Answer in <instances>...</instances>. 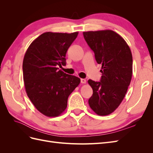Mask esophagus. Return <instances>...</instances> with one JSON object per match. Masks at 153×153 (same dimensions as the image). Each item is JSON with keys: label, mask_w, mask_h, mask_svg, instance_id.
Instances as JSON below:
<instances>
[{"label": "esophagus", "mask_w": 153, "mask_h": 153, "mask_svg": "<svg viewBox=\"0 0 153 153\" xmlns=\"http://www.w3.org/2000/svg\"><path fill=\"white\" fill-rule=\"evenodd\" d=\"M80 81H81L82 84H86V80L84 79V78H81Z\"/></svg>", "instance_id": "obj_1"}]
</instances>
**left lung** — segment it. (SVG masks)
I'll return each instance as SVG.
<instances>
[{
    "instance_id": "1",
    "label": "left lung",
    "mask_w": 153,
    "mask_h": 153,
    "mask_svg": "<svg viewBox=\"0 0 153 153\" xmlns=\"http://www.w3.org/2000/svg\"><path fill=\"white\" fill-rule=\"evenodd\" d=\"M84 39L101 64L100 82L88 80L93 90L91 108L98 115H107L117 108L126 94L133 73L131 50L125 40L112 30L84 32Z\"/></svg>"
}]
</instances>
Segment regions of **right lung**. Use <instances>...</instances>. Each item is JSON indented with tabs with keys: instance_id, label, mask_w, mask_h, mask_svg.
<instances>
[{
	"instance_id": "1",
	"label": "right lung",
	"mask_w": 153,
	"mask_h": 153,
	"mask_svg": "<svg viewBox=\"0 0 153 153\" xmlns=\"http://www.w3.org/2000/svg\"><path fill=\"white\" fill-rule=\"evenodd\" d=\"M78 34L47 32L34 39L23 61L26 93L36 109L47 117H57L66 110L68 98L80 79L58 66L66 65L68 49Z\"/></svg>"
}]
</instances>
